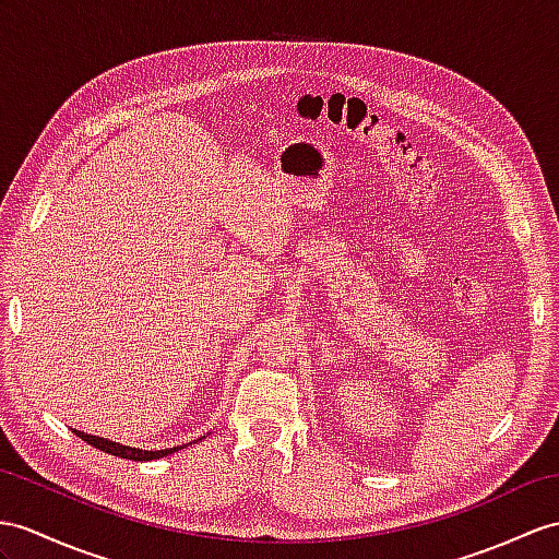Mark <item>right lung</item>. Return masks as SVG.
Instances as JSON below:
<instances>
[{
    "instance_id": "1",
    "label": "right lung",
    "mask_w": 559,
    "mask_h": 559,
    "mask_svg": "<svg viewBox=\"0 0 559 559\" xmlns=\"http://www.w3.org/2000/svg\"><path fill=\"white\" fill-rule=\"evenodd\" d=\"M75 433H78L80 439L87 441L94 448H99V451H104V453H111L116 457H126V460H134V462L158 460V457H166V455H170L175 451H182V448H185V445H175V448H163V451H142V448H130V445H122V443L108 441V439H102V437H90V433L78 431V429H75Z\"/></svg>"
}]
</instances>
